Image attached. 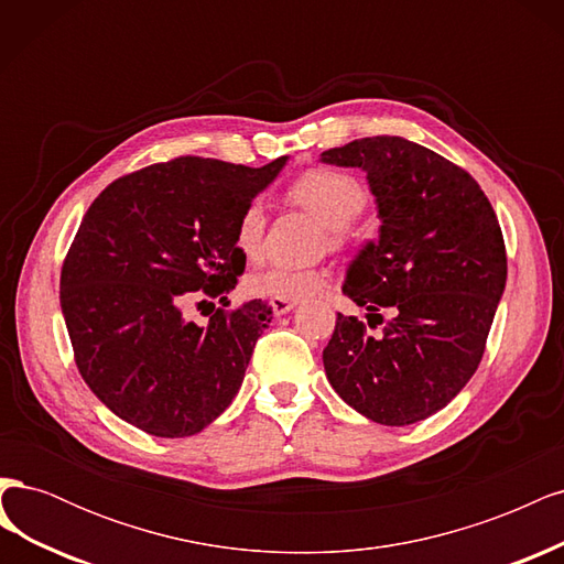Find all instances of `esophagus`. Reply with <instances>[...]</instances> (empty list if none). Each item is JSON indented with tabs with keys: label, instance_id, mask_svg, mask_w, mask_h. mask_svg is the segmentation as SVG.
<instances>
[{
	"label": "esophagus",
	"instance_id": "esophagus-1",
	"mask_svg": "<svg viewBox=\"0 0 564 564\" xmlns=\"http://www.w3.org/2000/svg\"><path fill=\"white\" fill-rule=\"evenodd\" d=\"M270 305H272V313H275V315H286L289 311H294V308H296V301L272 299V301H270Z\"/></svg>",
	"mask_w": 564,
	"mask_h": 564
}]
</instances>
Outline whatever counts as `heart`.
<instances>
[{
	"instance_id": "obj_1",
	"label": "heart",
	"mask_w": 564,
	"mask_h": 564,
	"mask_svg": "<svg viewBox=\"0 0 564 564\" xmlns=\"http://www.w3.org/2000/svg\"><path fill=\"white\" fill-rule=\"evenodd\" d=\"M292 197L301 207L315 214L322 226L327 228V237L332 247L348 245L352 240L350 224L367 207V191L355 176L336 169H313L299 176L292 187ZM265 230V209L261 199H251L242 209L235 226V245L249 259H253L261 249ZM329 272L324 268H294L272 263L265 268L253 270L247 278V292L256 299H284L301 301L305 296L317 294L319 289L327 286Z\"/></svg>"
}]
</instances>
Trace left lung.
Listing matches in <instances>:
<instances>
[{"label":"left lung","mask_w":564,"mask_h":564,"mask_svg":"<svg viewBox=\"0 0 564 564\" xmlns=\"http://www.w3.org/2000/svg\"><path fill=\"white\" fill-rule=\"evenodd\" d=\"M324 164L357 166L381 218L379 240L348 268L344 294L379 336L336 317L322 352L332 388L381 425H409L447 406L482 360L506 286V245L477 181L437 152L400 135L324 150Z\"/></svg>","instance_id":"left-lung-1"}]
</instances>
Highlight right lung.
Returning a JSON list of instances; mask_svg holds the SVG:
<instances>
[{
	"instance_id": "obj_1",
	"label": "right lung",
	"mask_w": 564,
	"mask_h": 564,
	"mask_svg": "<svg viewBox=\"0 0 564 564\" xmlns=\"http://www.w3.org/2000/svg\"><path fill=\"white\" fill-rule=\"evenodd\" d=\"M284 164L176 158L112 181L84 214L61 308L82 379L112 414L155 437H187L230 406L272 308L247 301L199 327L183 303L235 289L247 263L237 218Z\"/></svg>"
}]
</instances>
